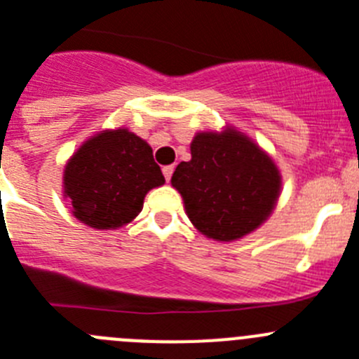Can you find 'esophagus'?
Returning <instances> with one entry per match:
<instances>
[{"mask_svg":"<svg viewBox=\"0 0 359 359\" xmlns=\"http://www.w3.org/2000/svg\"><path fill=\"white\" fill-rule=\"evenodd\" d=\"M163 173H164V177H166V180H170L173 175V166H164Z\"/></svg>","mask_w":359,"mask_h":359,"instance_id":"34e87169","label":"esophagus"}]
</instances>
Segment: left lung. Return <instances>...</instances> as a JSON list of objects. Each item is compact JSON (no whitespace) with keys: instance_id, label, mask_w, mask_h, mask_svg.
I'll use <instances>...</instances> for the list:
<instances>
[{"instance_id":"left-lung-1","label":"left lung","mask_w":359,"mask_h":359,"mask_svg":"<svg viewBox=\"0 0 359 359\" xmlns=\"http://www.w3.org/2000/svg\"><path fill=\"white\" fill-rule=\"evenodd\" d=\"M191 161L180 163L172 186L187 218L215 241H236L270 218L283 187L273 159L234 127L196 132Z\"/></svg>"}]
</instances>
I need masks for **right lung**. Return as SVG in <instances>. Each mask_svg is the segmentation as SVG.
Here are the masks:
<instances>
[{
    "mask_svg": "<svg viewBox=\"0 0 359 359\" xmlns=\"http://www.w3.org/2000/svg\"><path fill=\"white\" fill-rule=\"evenodd\" d=\"M164 184L151 147L128 128L102 130L80 144L64 166V198L82 224L114 231L130 224L150 189Z\"/></svg>",
    "mask_w": 359,
    "mask_h": 359,
    "instance_id": "obj_1",
    "label": "right lung"
}]
</instances>
